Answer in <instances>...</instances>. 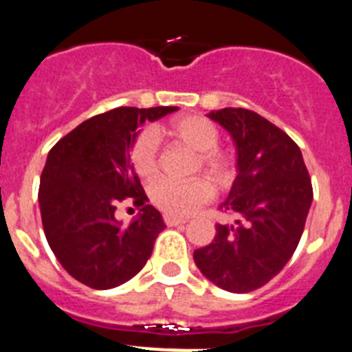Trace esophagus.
Instances as JSON below:
<instances>
[{"mask_svg": "<svg viewBox=\"0 0 352 352\" xmlns=\"http://www.w3.org/2000/svg\"><path fill=\"white\" fill-rule=\"evenodd\" d=\"M164 222H166L169 227H174V226H182V223H186V220L178 219V217H170V214H166V217H164Z\"/></svg>", "mask_w": 352, "mask_h": 352, "instance_id": "34e87169", "label": "esophagus"}]
</instances>
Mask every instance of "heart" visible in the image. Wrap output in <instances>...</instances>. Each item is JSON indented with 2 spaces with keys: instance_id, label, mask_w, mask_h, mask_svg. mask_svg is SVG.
Segmentation results:
<instances>
[{
  "instance_id": "heart-1",
  "label": "heart",
  "mask_w": 352,
  "mask_h": 352,
  "mask_svg": "<svg viewBox=\"0 0 352 352\" xmlns=\"http://www.w3.org/2000/svg\"><path fill=\"white\" fill-rule=\"evenodd\" d=\"M157 135L167 138L173 144L195 151L190 174H204L190 179H162L149 190L155 206L170 217H188L213 199L217 190H229L234 183L236 160L232 151L220 148V130L204 116L188 114L176 118L157 130ZM130 160L139 178L151 182L160 173V149L153 133H139L130 148Z\"/></svg>"
}]
</instances>
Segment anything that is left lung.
<instances>
[{"instance_id": "obj_1", "label": "left lung", "mask_w": 352, "mask_h": 352, "mask_svg": "<svg viewBox=\"0 0 352 352\" xmlns=\"http://www.w3.org/2000/svg\"><path fill=\"white\" fill-rule=\"evenodd\" d=\"M208 116L231 133L238 176L220 211L208 247L194 261L208 280L229 292H250L284 268L303 234L314 199L312 182L298 144L272 121L248 109L226 107Z\"/></svg>"}]
</instances>
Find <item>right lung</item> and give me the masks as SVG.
Instances as JSON below:
<instances>
[{
  "mask_svg": "<svg viewBox=\"0 0 352 352\" xmlns=\"http://www.w3.org/2000/svg\"><path fill=\"white\" fill-rule=\"evenodd\" d=\"M174 111L113 109L82 121L49 151L38 188L43 232L56 259L80 284L118 287L148 263L166 223L146 204L129 149L138 126ZM126 202L140 214L123 226L116 211Z\"/></svg>",
  "mask_w": 352,
  "mask_h": 352,
  "instance_id": "1",
  "label": "right lung"
}]
</instances>
